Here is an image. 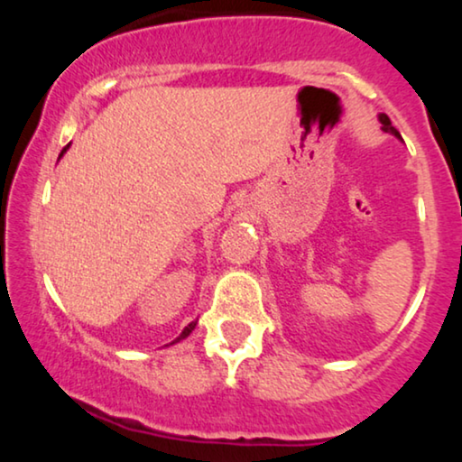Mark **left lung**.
I'll list each match as a JSON object with an SVG mask.
<instances>
[{"label":"left lung","instance_id":"obj_1","mask_svg":"<svg viewBox=\"0 0 462 462\" xmlns=\"http://www.w3.org/2000/svg\"><path fill=\"white\" fill-rule=\"evenodd\" d=\"M378 122L383 124V130H384V132H389V134H393V136H397V138H402V136H400V132H397V130L393 128V125H391V119H389L387 116H384V113H381V116H378Z\"/></svg>","mask_w":462,"mask_h":462}]
</instances>
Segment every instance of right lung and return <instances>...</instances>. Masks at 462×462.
Masks as SVG:
<instances>
[{"mask_svg":"<svg viewBox=\"0 0 462 462\" xmlns=\"http://www.w3.org/2000/svg\"><path fill=\"white\" fill-rule=\"evenodd\" d=\"M67 149H69V144H67V147H65V149H62V151H60V157L67 153ZM195 326H198V321H191V324H189V326H185V330H182V332H180V337H179V338H174V340H172V343H170V345H174V343H179V340H182V338H187V337H189V334H191V332L195 330Z\"/></svg>","mask_w":462,"mask_h":462,"instance_id":"add662e5","label":"right lung"}]
</instances>
